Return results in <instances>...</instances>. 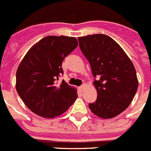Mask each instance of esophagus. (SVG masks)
<instances>
[{
	"label": "esophagus",
	"instance_id": "1",
	"mask_svg": "<svg viewBox=\"0 0 151 151\" xmlns=\"http://www.w3.org/2000/svg\"><path fill=\"white\" fill-rule=\"evenodd\" d=\"M85 87H86V84H85V83H83V85H81V86H80L79 89L81 90V91H83V90L85 89Z\"/></svg>",
	"mask_w": 151,
	"mask_h": 151
}]
</instances>
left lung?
Returning <instances> with one entry per match:
<instances>
[{"label":"left lung","mask_w":151,"mask_h":151,"mask_svg":"<svg viewBox=\"0 0 151 151\" xmlns=\"http://www.w3.org/2000/svg\"><path fill=\"white\" fill-rule=\"evenodd\" d=\"M80 48L91 67L97 91L91 112L102 119L114 118L126 109L138 87L133 63L109 36L93 34L78 38Z\"/></svg>","instance_id":"obj_1"}]
</instances>
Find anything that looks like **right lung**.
Returning <instances> with one entry per match:
<instances>
[{
	"instance_id": "add662e5",
	"label": "right lung",
	"mask_w": 151,
	"mask_h": 151,
	"mask_svg": "<svg viewBox=\"0 0 151 151\" xmlns=\"http://www.w3.org/2000/svg\"><path fill=\"white\" fill-rule=\"evenodd\" d=\"M78 45L76 38L49 36L27 52L16 74V89L27 107L36 115L53 119L66 112L77 98V90L65 81L63 60Z\"/></svg>"
}]
</instances>
